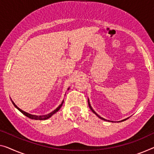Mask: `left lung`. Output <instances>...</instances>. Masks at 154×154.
Wrapping results in <instances>:
<instances>
[{"label": "left lung", "mask_w": 154, "mask_h": 154, "mask_svg": "<svg viewBox=\"0 0 154 154\" xmlns=\"http://www.w3.org/2000/svg\"><path fill=\"white\" fill-rule=\"evenodd\" d=\"M88 105H89V107H90V109H91V111H93L94 113H95V114H96V115H97V116L98 117H99V118H101V119H102V120H106H106H105V119H104V118H101V117H100V116H98V115H97V113H96L95 111H93V109H92V107L91 106V105H90V103H89V101H88ZM127 119H128V118H127V119H125V120H122V121L126 120H127Z\"/></svg>", "instance_id": "obj_1"}]
</instances>
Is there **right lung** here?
I'll use <instances>...</instances> for the list:
<instances>
[{
  "mask_svg": "<svg viewBox=\"0 0 154 154\" xmlns=\"http://www.w3.org/2000/svg\"><path fill=\"white\" fill-rule=\"evenodd\" d=\"M68 89H69V88H68ZM11 102H12V104H14V106L16 108H17V109L18 110V111L21 112V113H22L23 114L25 115V116H27V118H30V119H32V120H47V119L50 118V117H51V116H52V115L54 114L55 113H56V112L58 111L59 110L61 109V106H62V104H63V101L62 102H61V104L60 105H59V106L58 107H57L56 109L54 110V111L51 112V113H48V114H47V115H45V116H34V115H31V114H29V113H26V112L22 111L21 109H20L19 108H18V107L17 106V105H16V104H14V103L13 102V101H11Z\"/></svg>",
  "mask_w": 154,
  "mask_h": 154,
  "instance_id": "1",
  "label": "right lung"
}]
</instances>
